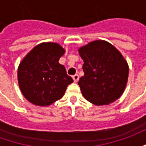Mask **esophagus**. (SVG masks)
<instances>
[{
    "instance_id": "esophagus-1",
    "label": "esophagus",
    "mask_w": 146,
    "mask_h": 146,
    "mask_svg": "<svg viewBox=\"0 0 146 146\" xmlns=\"http://www.w3.org/2000/svg\"><path fill=\"white\" fill-rule=\"evenodd\" d=\"M73 79L74 80V82H77L79 80V75L78 74H75L73 76Z\"/></svg>"
}]
</instances>
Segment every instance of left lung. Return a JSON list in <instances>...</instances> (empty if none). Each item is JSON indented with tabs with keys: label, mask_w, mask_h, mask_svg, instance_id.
Masks as SVG:
<instances>
[{
	"label": "left lung",
	"mask_w": 146,
	"mask_h": 146,
	"mask_svg": "<svg viewBox=\"0 0 146 146\" xmlns=\"http://www.w3.org/2000/svg\"><path fill=\"white\" fill-rule=\"evenodd\" d=\"M84 75L79 80L84 97L96 106L112 103L122 95L128 78V65L122 54L105 40L79 49Z\"/></svg>",
	"instance_id": "obj_1"
}]
</instances>
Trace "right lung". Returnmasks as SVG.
Wrapping results in <instances>:
<instances>
[{
  "mask_svg": "<svg viewBox=\"0 0 146 146\" xmlns=\"http://www.w3.org/2000/svg\"><path fill=\"white\" fill-rule=\"evenodd\" d=\"M65 50L56 43H43L31 50L19 66L18 80L24 97L36 106H46L60 99L73 82L58 63Z\"/></svg>",
  "mask_w": 146,
  "mask_h": 146,
  "instance_id": "add662e5",
  "label": "right lung"
}]
</instances>
